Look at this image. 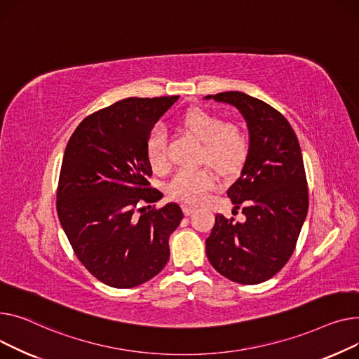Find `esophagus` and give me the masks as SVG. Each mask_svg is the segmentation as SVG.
Instances as JSON below:
<instances>
[{
	"label": "esophagus",
	"instance_id": "obj_1",
	"mask_svg": "<svg viewBox=\"0 0 359 359\" xmlns=\"http://www.w3.org/2000/svg\"><path fill=\"white\" fill-rule=\"evenodd\" d=\"M182 212H184V215H185V216H189V215H193V213L196 212V207L182 204Z\"/></svg>",
	"mask_w": 359,
	"mask_h": 359
}]
</instances>
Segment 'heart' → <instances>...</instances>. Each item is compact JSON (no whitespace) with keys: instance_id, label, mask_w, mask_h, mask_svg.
<instances>
[{"instance_id":"heart-1","label":"heart","mask_w":359,"mask_h":359,"mask_svg":"<svg viewBox=\"0 0 359 359\" xmlns=\"http://www.w3.org/2000/svg\"><path fill=\"white\" fill-rule=\"evenodd\" d=\"M181 126L203 143V161L213 165L220 172H233L242 166L249 152V139L241 126L224 120L205 109L194 107L184 113ZM146 159L154 171L168 166L166 135L155 128L146 140ZM216 185L215 174L207 168H184L166 184V193L184 203L197 204Z\"/></svg>"}]
</instances>
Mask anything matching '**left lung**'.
I'll return each instance as SVG.
<instances>
[{"mask_svg":"<svg viewBox=\"0 0 359 359\" xmlns=\"http://www.w3.org/2000/svg\"><path fill=\"white\" fill-rule=\"evenodd\" d=\"M233 105L249 130V152L227 196L245 222L216 216L205 254L223 277L259 284L287 264L307 216L309 193L299 139L287 118L266 102L239 91L205 95Z\"/></svg>","mask_w":359,"mask_h":359,"instance_id":"1","label":"left lung"}]
</instances>
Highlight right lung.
I'll return each mask as SVG.
<instances>
[{
	"label": "right lung",
	"mask_w": 359,
	"mask_h": 359,
	"mask_svg": "<svg viewBox=\"0 0 359 359\" xmlns=\"http://www.w3.org/2000/svg\"><path fill=\"white\" fill-rule=\"evenodd\" d=\"M178 97L126 98L83 118L63 155L56 208L75 255L101 283L132 288L170 259L184 215L151 188L146 140Z\"/></svg>",
	"instance_id": "add662e5"
}]
</instances>
